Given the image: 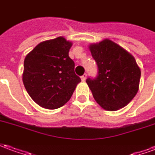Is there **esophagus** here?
I'll use <instances>...</instances> for the list:
<instances>
[{"label": "esophagus", "mask_w": 155, "mask_h": 155, "mask_svg": "<svg viewBox=\"0 0 155 155\" xmlns=\"http://www.w3.org/2000/svg\"><path fill=\"white\" fill-rule=\"evenodd\" d=\"M86 77H87V74H84L82 76H81V81H84L86 80Z\"/></svg>", "instance_id": "esophagus-1"}]
</instances>
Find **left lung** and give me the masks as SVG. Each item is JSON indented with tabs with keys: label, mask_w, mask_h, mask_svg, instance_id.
Masks as SVG:
<instances>
[{
	"label": "left lung",
	"mask_w": 155,
	"mask_h": 155,
	"mask_svg": "<svg viewBox=\"0 0 155 155\" xmlns=\"http://www.w3.org/2000/svg\"><path fill=\"white\" fill-rule=\"evenodd\" d=\"M89 49L98 66L97 76L86 80L93 97L105 110L124 107L139 91L141 71L134 57L108 39Z\"/></svg>",
	"instance_id": "obj_1"
}]
</instances>
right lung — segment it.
<instances>
[{
  "label": "right lung",
  "mask_w": 155,
  "mask_h": 155,
  "mask_svg": "<svg viewBox=\"0 0 155 155\" xmlns=\"http://www.w3.org/2000/svg\"><path fill=\"white\" fill-rule=\"evenodd\" d=\"M71 45L60 36L41 42L25 56L23 84L32 100L45 109L63 106L81 81L69 56Z\"/></svg>",
  "instance_id": "1"
}]
</instances>
